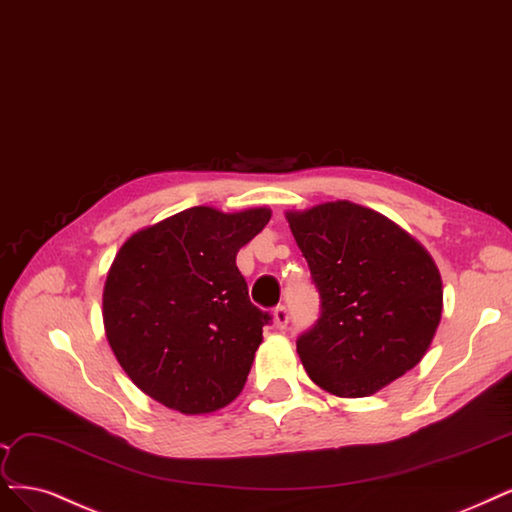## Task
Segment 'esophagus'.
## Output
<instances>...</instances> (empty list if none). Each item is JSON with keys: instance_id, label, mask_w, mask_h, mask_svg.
I'll return each mask as SVG.
<instances>
[{"instance_id": "obj_1", "label": "esophagus", "mask_w": 512, "mask_h": 512, "mask_svg": "<svg viewBox=\"0 0 512 512\" xmlns=\"http://www.w3.org/2000/svg\"><path fill=\"white\" fill-rule=\"evenodd\" d=\"M273 322H275V326L277 328H288V324H290V309L286 307V305H277L275 309H273Z\"/></svg>"}]
</instances>
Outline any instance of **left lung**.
Segmentation results:
<instances>
[{
    "label": "left lung",
    "instance_id": "1",
    "mask_svg": "<svg viewBox=\"0 0 512 512\" xmlns=\"http://www.w3.org/2000/svg\"><path fill=\"white\" fill-rule=\"evenodd\" d=\"M320 317L296 339L309 377L341 398L375 394L428 351L443 313L430 254L377 211L324 203L286 216Z\"/></svg>",
    "mask_w": 512,
    "mask_h": 512
}]
</instances>
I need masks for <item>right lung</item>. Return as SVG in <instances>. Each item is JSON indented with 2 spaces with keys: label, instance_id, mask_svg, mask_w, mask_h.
<instances>
[{
  "label": "right lung",
  "instance_id": "right-lung-1",
  "mask_svg": "<svg viewBox=\"0 0 512 512\" xmlns=\"http://www.w3.org/2000/svg\"><path fill=\"white\" fill-rule=\"evenodd\" d=\"M271 211L190 207L135 233L103 290L105 334L139 390L186 415L233 402L273 317L258 309L237 252Z\"/></svg>",
  "mask_w": 512,
  "mask_h": 512
}]
</instances>
